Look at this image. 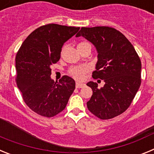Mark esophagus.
Wrapping results in <instances>:
<instances>
[{"mask_svg": "<svg viewBox=\"0 0 154 154\" xmlns=\"http://www.w3.org/2000/svg\"><path fill=\"white\" fill-rule=\"evenodd\" d=\"M85 84L82 83V82H76L75 84V87L77 89H80V88H82V87L85 86Z\"/></svg>", "mask_w": 154, "mask_h": 154, "instance_id": "1", "label": "esophagus"}]
</instances>
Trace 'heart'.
<instances>
[{
    "instance_id": "b5f03b06",
    "label": "heart",
    "mask_w": 154,
    "mask_h": 154,
    "mask_svg": "<svg viewBox=\"0 0 154 154\" xmlns=\"http://www.w3.org/2000/svg\"><path fill=\"white\" fill-rule=\"evenodd\" d=\"M89 44L86 42H81L78 45V46L81 45H85ZM88 71V67L85 66V65H79V66H75V67H73L69 70V74L71 75H72L75 79H76L80 80L82 79L84 77V75Z\"/></svg>"
}]
</instances>
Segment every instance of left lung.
<instances>
[{"label":"left lung","instance_id":"left-lung-1","mask_svg":"<svg viewBox=\"0 0 154 154\" xmlns=\"http://www.w3.org/2000/svg\"><path fill=\"white\" fill-rule=\"evenodd\" d=\"M76 37L82 36L96 47L98 61L92 78L104 80L101 89L89 82L92 96L87 107L101 119L120 115L128 109L141 84V62L130 41L113 28H82Z\"/></svg>","mask_w":154,"mask_h":154}]
</instances>
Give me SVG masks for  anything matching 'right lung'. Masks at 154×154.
Segmentation results:
<instances>
[{
	"label": "right lung",
	"instance_id": "obj_1",
	"mask_svg": "<svg viewBox=\"0 0 154 154\" xmlns=\"http://www.w3.org/2000/svg\"><path fill=\"white\" fill-rule=\"evenodd\" d=\"M79 30L56 24L43 25L28 35L17 51V85L24 103L38 115L52 117L61 112L74 92L75 80L64 75L55 82L51 67L60 59L64 43Z\"/></svg>",
	"mask_w": 154,
	"mask_h": 154
}]
</instances>
